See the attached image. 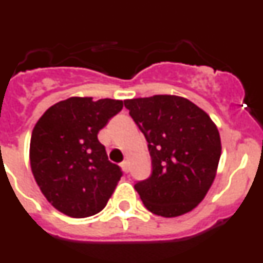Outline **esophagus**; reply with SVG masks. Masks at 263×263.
Returning <instances> with one entry per match:
<instances>
[{"instance_id":"esophagus-1","label":"esophagus","mask_w":263,"mask_h":263,"mask_svg":"<svg viewBox=\"0 0 263 263\" xmlns=\"http://www.w3.org/2000/svg\"><path fill=\"white\" fill-rule=\"evenodd\" d=\"M121 167L124 168L125 173H129V168H130V162H129V160H124V162L121 163Z\"/></svg>"}]
</instances>
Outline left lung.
Here are the masks:
<instances>
[{"label": "left lung", "instance_id": "1", "mask_svg": "<svg viewBox=\"0 0 263 263\" xmlns=\"http://www.w3.org/2000/svg\"><path fill=\"white\" fill-rule=\"evenodd\" d=\"M147 141L152 175L134 184L154 215L176 217L200 203L215 180L221 155L220 134L205 111L171 95L125 101Z\"/></svg>", "mask_w": 263, "mask_h": 263}]
</instances>
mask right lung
I'll return each instance as SVG.
<instances>
[{"label": "right lung", "mask_w": 263, "mask_h": 263, "mask_svg": "<svg viewBox=\"0 0 263 263\" xmlns=\"http://www.w3.org/2000/svg\"><path fill=\"white\" fill-rule=\"evenodd\" d=\"M124 101L71 97L45 111L30 141V164L42 194L59 212L73 218L104 210L122 176L108 159L97 134Z\"/></svg>", "instance_id": "1"}]
</instances>
